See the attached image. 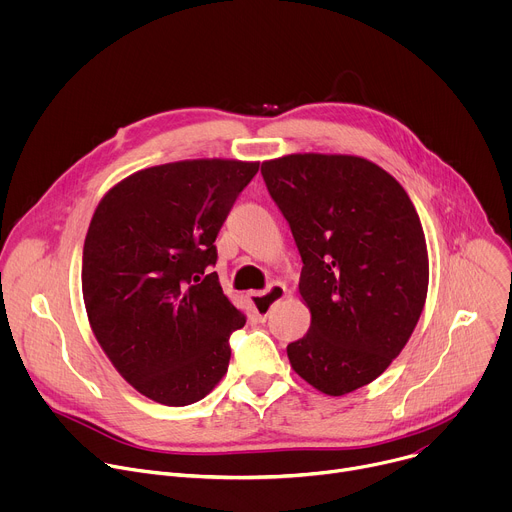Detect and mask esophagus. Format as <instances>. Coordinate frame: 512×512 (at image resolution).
Wrapping results in <instances>:
<instances>
[{"label":"esophagus","mask_w":512,"mask_h":512,"mask_svg":"<svg viewBox=\"0 0 512 512\" xmlns=\"http://www.w3.org/2000/svg\"><path fill=\"white\" fill-rule=\"evenodd\" d=\"M287 296V289L283 283L279 281H273L265 291H253V294H249L251 298V304H253V310H255V316L263 322L267 320V316L271 314L273 310V304H277L279 300H283Z\"/></svg>","instance_id":"34e87169"}]
</instances>
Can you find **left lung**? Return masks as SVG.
I'll list each match as a JSON object with an SVG mask.
<instances>
[{
	"instance_id": "left-lung-1",
	"label": "left lung",
	"mask_w": 512,
	"mask_h": 512,
	"mask_svg": "<svg viewBox=\"0 0 512 512\" xmlns=\"http://www.w3.org/2000/svg\"><path fill=\"white\" fill-rule=\"evenodd\" d=\"M261 176L302 257L310 332L287 344L294 371L326 395L375 381L413 334L427 296V247L403 186L354 156L294 154Z\"/></svg>"
}]
</instances>
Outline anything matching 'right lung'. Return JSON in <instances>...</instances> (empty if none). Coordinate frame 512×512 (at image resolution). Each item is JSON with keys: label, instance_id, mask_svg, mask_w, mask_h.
<instances>
[{"label": "right lung", "instance_id": "right-lung-1", "mask_svg": "<svg viewBox=\"0 0 512 512\" xmlns=\"http://www.w3.org/2000/svg\"><path fill=\"white\" fill-rule=\"evenodd\" d=\"M259 164L192 160L141 170L99 202L83 249L91 328L121 377L170 407L206 397L245 316L218 283L216 235Z\"/></svg>", "mask_w": 512, "mask_h": 512}]
</instances>
